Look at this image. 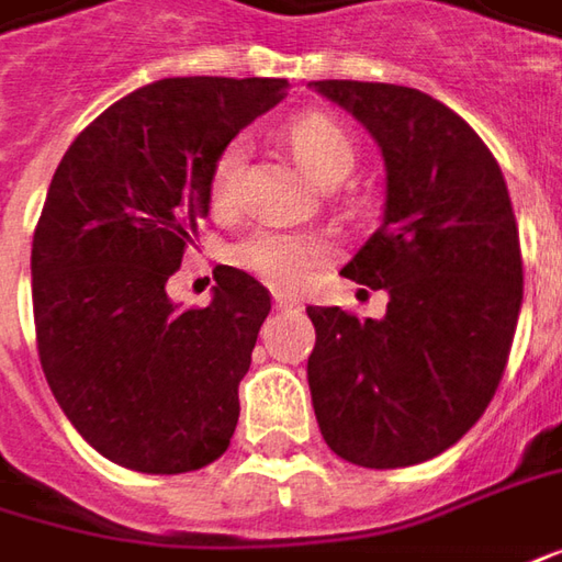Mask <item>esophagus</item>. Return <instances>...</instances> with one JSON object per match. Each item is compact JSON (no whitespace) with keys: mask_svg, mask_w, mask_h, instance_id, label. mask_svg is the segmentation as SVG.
Listing matches in <instances>:
<instances>
[{"mask_svg":"<svg viewBox=\"0 0 562 562\" xmlns=\"http://www.w3.org/2000/svg\"><path fill=\"white\" fill-rule=\"evenodd\" d=\"M273 307H277V311H301V301H297V297H292V295H285V292H277V295H273Z\"/></svg>","mask_w":562,"mask_h":562,"instance_id":"34e87169","label":"esophagus"}]
</instances>
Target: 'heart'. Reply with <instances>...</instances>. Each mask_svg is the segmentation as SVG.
I'll list each match as a JSON object with an SVG mask.
<instances>
[{"instance_id":"1","label":"heart","mask_w":562,"mask_h":562,"mask_svg":"<svg viewBox=\"0 0 562 562\" xmlns=\"http://www.w3.org/2000/svg\"><path fill=\"white\" fill-rule=\"evenodd\" d=\"M285 137H289V147L295 150L297 162L319 184H326L335 175H347L353 166L350 137L326 113H301L289 122ZM243 162H246V140L233 137L231 144H224V150L217 153L215 166H212V205L221 215H231L236 209ZM326 258H329L326 236L280 231V227H261L249 233L233 249L236 265L277 289H297L311 277L313 267L323 265Z\"/></svg>"}]
</instances>
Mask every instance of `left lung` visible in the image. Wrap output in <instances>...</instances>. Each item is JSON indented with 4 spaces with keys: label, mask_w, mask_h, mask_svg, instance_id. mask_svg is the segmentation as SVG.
<instances>
[{
    "label": "left lung",
    "mask_w": 562,
    "mask_h": 562,
    "mask_svg": "<svg viewBox=\"0 0 562 562\" xmlns=\"http://www.w3.org/2000/svg\"><path fill=\"white\" fill-rule=\"evenodd\" d=\"M311 89L381 147V227L341 273L391 297L384 319L307 307L313 412L350 464H422L480 422L505 375L522 304L505 175L471 125L425 91L353 79Z\"/></svg>",
    "instance_id": "8db88e82"
}]
</instances>
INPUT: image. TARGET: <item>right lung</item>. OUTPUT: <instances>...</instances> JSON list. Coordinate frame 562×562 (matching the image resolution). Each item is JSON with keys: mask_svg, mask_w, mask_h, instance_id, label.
Segmentation results:
<instances>
[{"mask_svg": "<svg viewBox=\"0 0 562 562\" xmlns=\"http://www.w3.org/2000/svg\"><path fill=\"white\" fill-rule=\"evenodd\" d=\"M285 89L159 79L82 128L52 178L30 255L42 372L86 442L128 471H200L231 446L270 292L217 267L212 301L181 311L166 285L209 215L217 153Z\"/></svg>", "mask_w": 562, "mask_h": 562, "instance_id": "1", "label": "right lung"}]
</instances>
